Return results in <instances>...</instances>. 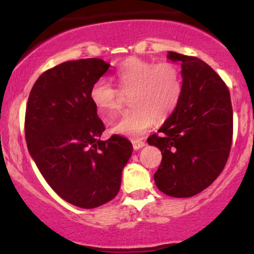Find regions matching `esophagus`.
Instances as JSON below:
<instances>
[{
  "label": "esophagus",
  "mask_w": 254,
  "mask_h": 254,
  "mask_svg": "<svg viewBox=\"0 0 254 254\" xmlns=\"http://www.w3.org/2000/svg\"><path fill=\"white\" fill-rule=\"evenodd\" d=\"M144 141H142V139H132V147L135 150L141 149L142 147H144Z\"/></svg>",
  "instance_id": "34e87169"
}]
</instances>
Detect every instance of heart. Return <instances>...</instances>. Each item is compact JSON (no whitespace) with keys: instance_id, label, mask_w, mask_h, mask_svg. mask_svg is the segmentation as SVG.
<instances>
[{"instance_id":"obj_1","label":"heart","mask_w":254,"mask_h":254,"mask_svg":"<svg viewBox=\"0 0 254 254\" xmlns=\"http://www.w3.org/2000/svg\"><path fill=\"white\" fill-rule=\"evenodd\" d=\"M122 92H131V107L113 124L112 130L121 135H143L156 121L167 119L179 104L183 94L182 72L171 62L130 58L116 71ZM90 100L105 118L121 109V92L105 78L92 84Z\"/></svg>"}]
</instances>
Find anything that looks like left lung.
<instances>
[{"mask_svg":"<svg viewBox=\"0 0 254 254\" xmlns=\"http://www.w3.org/2000/svg\"><path fill=\"white\" fill-rule=\"evenodd\" d=\"M182 64L183 94L177 109L148 143L162 153L154 174L159 190L171 197H192L220 176L233 139L228 87L211 66L193 56L168 52Z\"/></svg>","mask_w":254,"mask_h":254,"instance_id":"8db88e82","label":"left lung"}]
</instances>
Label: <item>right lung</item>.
Here are the masks:
<instances>
[{
    "label": "right lung",
    "mask_w": 254,
    "mask_h": 254,
    "mask_svg": "<svg viewBox=\"0 0 254 254\" xmlns=\"http://www.w3.org/2000/svg\"><path fill=\"white\" fill-rule=\"evenodd\" d=\"M109 68L99 58L58 64L38 77L26 106V142L38 170L58 196L83 209L117 196L132 153L125 137L99 138L105 125L89 92Z\"/></svg>",
    "instance_id": "obj_1"
}]
</instances>
